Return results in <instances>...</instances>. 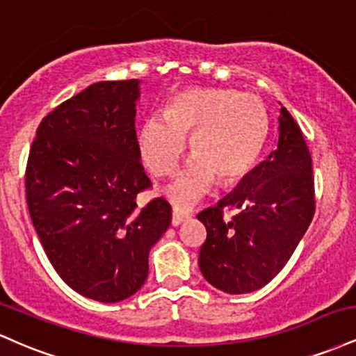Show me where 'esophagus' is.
<instances>
[{
  "mask_svg": "<svg viewBox=\"0 0 356 356\" xmlns=\"http://www.w3.org/2000/svg\"><path fill=\"white\" fill-rule=\"evenodd\" d=\"M186 219H189V212H184L181 209L172 211V226H179V224H182Z\"/></svg>",
  "mask_w": 356,
  "mask_h": 356,
  "instance_id": "esophagus-1",
  "label": "esophagus"
}]
</instances>
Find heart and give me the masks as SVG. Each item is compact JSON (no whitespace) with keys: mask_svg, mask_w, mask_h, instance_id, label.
<instances>
[{"mask_svg":"<svg viewBox=\"0 0 356 356\" xmlns=\"http://www.w3.org/2000/svg\"><path fill=\"white\" fill-rule=\"evenodd\" d=\"M268 112L254 93L194 88L177 93L164 117H149L138 134L142 162L157 177L177 169L186 138L194 157L164 189L174 206L187 209L218 182L239 181L252 170L268 137Z\"/></svg>","mask_w":356,"mask_h":356,"instance_id":"heart-1","label":"heart"}]
</instances>
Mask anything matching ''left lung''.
I'll list each match as a JSON object with an SVG mask.
<instances>
[{"label": "left lung", "mask_w": 356, "mask_h": 356, "mask_svg": "<svg viewBox=\"0 0 356 356\" xmlns=\"http://www.w3.org/2000/svg\"><path fill=\"white\" fill-rule=\"evenodd\" d=\"M277 147L218 206L199 212L207 238L199 268L207 283L229 295L266 286L305 236L314 216L312 155L301 129L280 110ZM234 211L229 220L223 212Z\"/></svg>", "instance_id": "8db88e82"}]
</instances>
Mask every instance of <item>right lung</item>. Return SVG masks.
<instances>
[{
  "mask_svg": "<svg viewBox=\"0 0 356 356\" xmlns=\"http://www.w3.org/2000/svg\"><path fill=\"white\" fill-rule=\"evenodd\" d=\"M138 80L99 81L40 122L24 187L31 220L61 280L117 303L142 288L149 251L170 226L164 197L138 207L152 182L136 132Z\"/></svg>",
  "mask_w": 356,
  "mask_h": 356,
  "instance_id": "obj_1",
  "label": "right lung"
}]
</instances>
